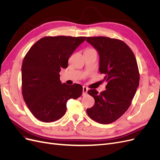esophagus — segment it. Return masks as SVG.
<instances>
[{
	"mask_svg": "<svg viewBox=\"0 0 160 160\" xmlns=\"http://www.w3.org/2000/svg\"><path fill=\"white\" fill-rule=\"evenodd\" d=\"M88 88H86V87H83V95H85L87 93H88Z\"/></svg>",
	"mask_w": 160,
	"mask_h": 160,
	"instance_id": "obj_1",
	"label": "esophagus"
}]
</instances>
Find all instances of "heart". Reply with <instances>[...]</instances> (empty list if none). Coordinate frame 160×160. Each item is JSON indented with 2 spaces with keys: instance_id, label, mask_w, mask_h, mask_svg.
<instances>
[{
  "instance_id": "heart-1",
  "label": "heart",
  "mask_w": 160,
  "mask_h": 160,
  "mask_svg": "<svg viewBox=\"0 0 160 160\" xmlns=\"http://www.w3.org/2000/svg\"><path fill=\"white\" fill-rule=\"evenodd\" d=\"M89 50H93V49H87L85 51H89Z\"/></svg>"
}]
</instances>
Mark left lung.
Listing matches in <instances>:
<instances>
[{
	"mask_svg": "<svg viewBox=\"0 0 160 160\" xmlns=\"http://www.w3.org/2000/svg\"><path fill=\"white\" fill-rule=\"evenodd\" d=\"M86 41L98 51L99 72L108 83L106 90L100 93L96 89L88 91L95 104L87 113L95 122L109 124L123 115L132 103L139 82L137 61L132 49L121 40L93 37Z\"/></svg>",
	"mask_w": 160,
	"mask_h": 160,
	"instance_id": "obj_1",
	"label": "left lung"
}]
</instances>
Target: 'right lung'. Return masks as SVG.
I'll use <instances>...</instances> for the list:
<instances>
[{
	"instance_id": "obj_1",
	"label": "right lung",
	"mask_w": 160,
	"mask_h": 160,
	"mask_svg": "<svg viewBox=\"0 0 160 160\" xmlns=\"http://www.w3.org/2000/svg\"><path fill=\"white\" fill-rule=\"evenodd\" d=\"M85 37H45L37 41L22 61V93L28 108L43 122L61 118L67 102L81 95L83 87L61 83L59 72Z\"/></svg>"
}]
</instances>
